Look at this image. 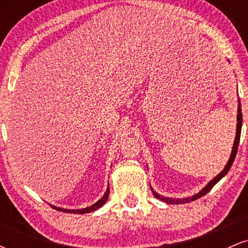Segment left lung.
I'll use <instances>...</instances> for the list:
<instances>
[{
  "mask_svg": "<svg viewBox=\"0 0 248 248\" xmlns=\"http://www.w3.org/2000/svg\"><path fill=\"white\" fill-rule=\"evenodd\" d=\"M238 115H237V120H238V124H237V135H235V140H234V144H233V149H232V154L231 156H230V160L227 162L226 167L224 168V170L221 171L219 175L216 176L215 178L212 179L211 182H210L207 186L204 187L203 190H202L201 192L197 193V195L192 196L191 198H183V199H172V198H167V197H163V196H160L158 193H156L154 190L152 189L153 191V195L155 196L156 198L161 199L162 202H166L168 204H182V203H189L190 201H196V199L203 197L204 195H206L207 192L210 191V190L212 189L213 186H216V184L218 183L219 181H220L221 178L224 177L225 175H226L227 172H229V170L231 169L232 164H233V161H234L235 158V155H237V152H238V146H239V141H240V133H241V126H243V114H241V105H240V100H238Z\"/></svg>",
  "mask_w": 248,
  "mask_h": 248,
  "instance_id": "1",
  "label": "left lung"
}]
</instances>
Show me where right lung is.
<instances>
[{
	"mask_svg": "<svg viewBox=\"0 0 248 248\" xmlns=\"http://www.w3.org/2000/svg\"><path fill=\"white\" fill-rule=\"evenodd\" d=\"M108 195H109V187H107V191L105 192V195L102 196V198L100 201L96 202L95 204H93L92 206H88V207H85V209H80V210H66V209H62V207H56L53 205H51V207H53V209L58 210V211H62V212H70V213H88V212H92V211H95V210H98L99 207H101L104 205L105 203H106L107 198H108Z\"/></svg>",
	"mask_w": 248,
	"mask_h": 248,
	"instance_id": "obj_1",
	"label": "right lung"
}]
</instances>
